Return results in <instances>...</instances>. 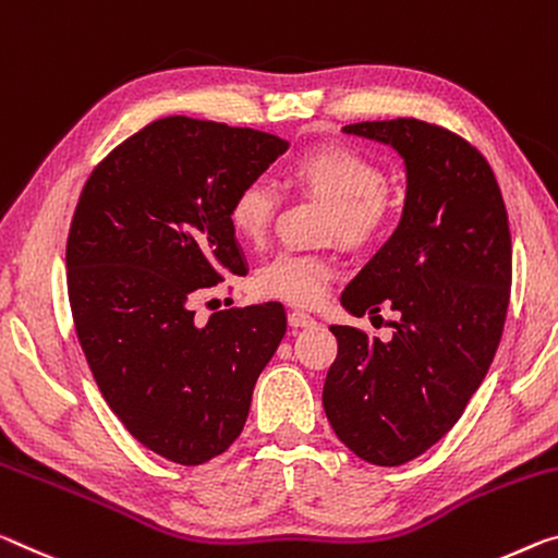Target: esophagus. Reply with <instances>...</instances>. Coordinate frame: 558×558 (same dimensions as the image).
<instances>
[{
  "mask_svg": "<svg viewBox=\"0 0 558 558\" xmlns=\"http://www.w3.org/2000/svg\"><path fill=\"white\" fill-rule=\"evenodd\" d=\"M288 323H290V327H295V330H298V327H313L315 317L307 315V313H300V311H290Z\"/></svg>",
  "mask_w": 558,
  "mask_h": 558,
  "instance_id": "34e87169",
  "label": "esophagus"
}]
</instances>
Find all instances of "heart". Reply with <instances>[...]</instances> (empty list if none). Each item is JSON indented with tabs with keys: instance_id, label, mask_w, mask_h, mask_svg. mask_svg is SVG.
I'll return each instance as SVG.
<instances>
[{
	"instance_id": "heart-1",
	"label": "heart",
	"mask_w": 558,
	"mask_h": 558,
	"mask_svg": "<svg viewBox=\"0 0 558 558\" xmlns=\"http://www.w3.org/2000/svg\"><path fill=\"white\" fill-rule=\"evenodd\" d=\"M286 183L298 193L330 203L327 235L360 247L383 235L395 216V198L387 189V173L375 158L342 144H323L300 151L286 168ZM280 206L278 191L260 179L245 181L228 206L235 235L245 243H260L270 233ZM335 263L320 253L282 251L260 265L255 290L263 298L313 307L325 298Z\"/></svg>"
}]
</instances>
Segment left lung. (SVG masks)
I'll use <instances>...</instances> for the list:
<instances>
[{"mask_svg":"<svg viewBox=\"0 0 558 558\" xmlns=\"http://www.w3.org/2000/svg\"><path fill=\"white\" fill-rule=\"evenodd\" d=\"M344 134L397 148L402 220L344 288L352 315L400 313L392 340L332 325L338 357L323 407L360 459L400 466L462 417L499 348L511 293V233L492 166L470 141L420 119L362 121Z\"/></svg>","mask_w":558,"mask_h":558,"instance_id":"8db88e82","label":"left lung"}]
</instances>
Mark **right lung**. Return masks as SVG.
<instances>
[{
  "instance_id": "right-lung-1",
  "label": "right lung",
  "mask_w": 558,
  "mask_h": 558,
  "mask_svg": "<svg viewBox=\"0 0 558 558\" xmlns=\"http://www.w3.org/2000/svg\"><path fill=\"white\" fill-rule=\"evenodd\" d=\"M288 144L189 117L148 123L94 168L66 241L76 338L106 404L168 462L196 466L243 432L255 379L286 335L280 303L196 320V300L245 263L233 193Z\"/></svg>"
}]
</instances>
